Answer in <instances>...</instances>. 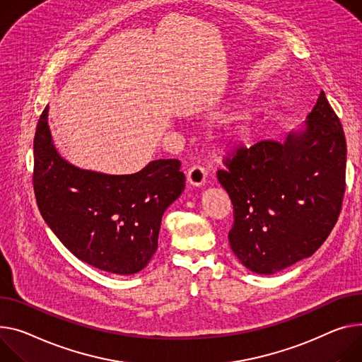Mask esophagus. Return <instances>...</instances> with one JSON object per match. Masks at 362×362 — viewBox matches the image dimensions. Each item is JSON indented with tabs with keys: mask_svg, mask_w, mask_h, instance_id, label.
Segmentation results:
<instances>
[{
	"mask_svg": "<svg viewBox=\"0 0 362 362\" xmlns=\"http://www.w3.org/2000/svg\"><path fill=\"white\" fill-rule=\"evenodd\" d=\"M205 180H206V172H205V168L202 167V165H198V164H195V165H192L190 168H189V172H187V182L192 185V186H202L204 183H205Z\"/></svg>",
	"mask_w": 362,
	"mask_h": 362,
	"instance_id": "1",
	"label": "esophagus"
}]
</instances>
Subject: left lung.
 Returning <instances> with one entry per match:
<instances>
[{"mask_svg": "<svg viewBox=\"0 0 362 362\" xmlns=\"http://www.w3.org/2000/svg\"><path fill=\"white\" fill-rule=\"evenodd\" d=\"M307 117L305 128L284 144L237 147L216 172L233 204L230 246L257 274L269 275L311 256L341 214L346 141L323 90Z\"/></svg>", "mask_w": 362, "mask_h": 362, "instance_id": "obj_1", "label": "left lung"}]
</instances>
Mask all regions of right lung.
I'll return each mask as SVG.
<instances>
[{
  "label": "right lung",
  "mask_w": 362,
  "mask_h": 362,
  "mask_svg": "<svg viewBox=\"0 0 362 362\" xmlns=\"http://www.w3.org/2000/svg\"><path fill=\"white\" fill-rule=\"evenodd\" d=\"M33 190L37 208L61 243L91 267L132 275L158 246L164 211L185 189L179 160H156L134 175L81 170L57 153L47 106L36 127Z\"/></svg>",
  "instance_id": "1"
}]
</instances>
